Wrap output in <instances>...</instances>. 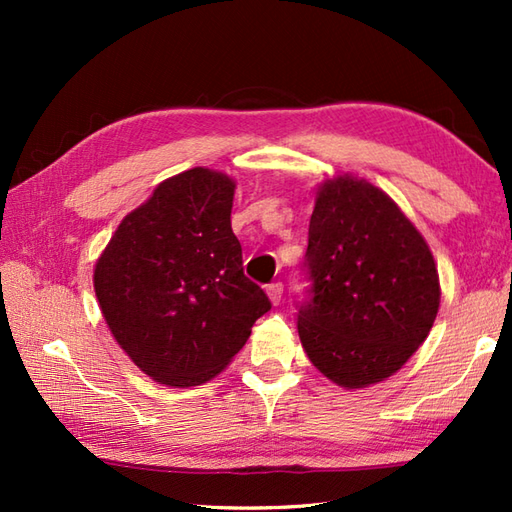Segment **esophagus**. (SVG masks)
I'll return each instance as SVG.
<instances>
[{
    "mask_svg": "<svg viewBox=\"0 0 512 512\" xmlns=\"http://www.w3.org/2000/svg\"><path fill=\"white\" fill-rule=\"evenodd\" d=\"M266 295H268L270 303H273V306H277V303L281 301V295H284V286H281V281H275V284L266 286Z\"/></svg>",
    "mask_w": 512,
    "mask_h": 512,
    "instance_id": "1",
    "label": "esophagus"
}]
</instances>
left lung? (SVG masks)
I'll return each instance as SVG.
<instances>
[{
	"mask_svg": "<svg viewBox=\"0 0 512 512\" xmlns=\"http://www.w3.org/2000/svg\"><path fill=\"white\" fill-rule=\"evenodd\" d=\"M306 266L314 295L299 310V339L339 387L387 380L429 336L442 295L436 259L372 182L339 173L317 184Z\"/></svg>",
	"mask_w": 512,
	"mask_h": 512,
	"instance_id": "obj_1",
	"label": "left lung"
}]
</instances>
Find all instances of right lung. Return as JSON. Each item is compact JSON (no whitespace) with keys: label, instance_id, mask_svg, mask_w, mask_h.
Wrapping results in <instances>:
<instances>
[{"label":"right lung","instance_id":"add662e5","mask_svg":"<svg viewBox=\"0 0 512 512\" xmlns=\"http://www.w3.org/2000/svg\"><path fill=\"white\" fill-rule=\"evenodd\" d=\"M235 189V178L206 167L162 180L96 259L107 328L160 385L215 378L270 310L264 290L244 277L231 228Z\"/></svg>","mask_w":512,"mask_h":512}]
</instances>
